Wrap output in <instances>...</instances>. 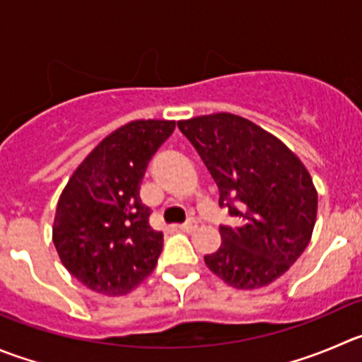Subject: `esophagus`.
<instances>
[{"label": "esophagus", "instance_id": "1", "mask_svg": "<svg viewBox=\"0 0 362 362\" xmlns=\"http://www.w3.org/2000/svg\"><path fill=\"white\" fill-rule=\"evenodd\" d=\"M179 229L185 230V233H194V230L197 229V223H195L194 220H188V222L181 223V226H179Z\"/></svg>", "mask_w": 362, "mask_h": 362}]
</instances>
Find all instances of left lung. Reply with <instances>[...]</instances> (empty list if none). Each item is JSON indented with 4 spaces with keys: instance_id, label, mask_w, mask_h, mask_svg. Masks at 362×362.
I'll list each match as a JSON object with an SVG mask.
<instances>
[{
    "instance_id": "obj_1",
    "label": "left lung",
    "mask_w": 362,
    "mask_h": 362,
    "mask_svg": "<svg viewBox=\"0 0 362 362\" xmlns=\"http://www.w3.org/2000/svg\"><path fill=\"white\" fill-rule=\"evenodd\" d=\"M218 187L222 245L204 256L238 290L272 284L300 257L313 235L318 195L308 168L274 135L233 113L177 122Z\"/></svg>"
}]
</instances>
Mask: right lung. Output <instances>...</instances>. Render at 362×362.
Segmentation results:
<instances>
[{
	"instance_id": "obj_1",
	"label": "right lung",
	"mask_w": 362,
	"mask_h": 362,
	"mask_svg": "<svg viewBox=\"0 0 362 362\" xmlns=\"http://www.w3.org/2000/svg\"><path fill=\"white\" fill-rule=\"evenodd\" d=\"M174 120H133L106 136L60 195L53 243L64 267L92 291L129 293L154 270L163 235L149 226L140 183Z\"/></svg>"
}]
</instances>
